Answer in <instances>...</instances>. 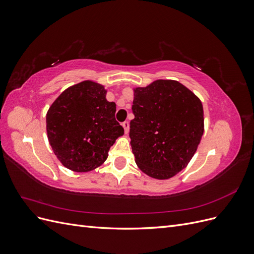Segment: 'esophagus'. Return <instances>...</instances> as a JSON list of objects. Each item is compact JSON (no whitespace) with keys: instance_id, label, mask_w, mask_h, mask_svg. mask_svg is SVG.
I'll return each instance as SVG.
<instances>
[{"instance_id":"34e87169","label":"esophagus","mask_w":254,"mask_h":254,"mask_svg":"<svg viewBox=\"0 0 254 254\" xmlns=\"http://www.w3.org/2000/svg\"><path fill=\"white\" fill-rule=\"evenodd\" d=\"M122 126H123V128H124V130H125V133H128V131H129V123L128 122L122 123Z\"/></svg>"}]
</instances>
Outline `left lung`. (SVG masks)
Segmentation results:
<instances>
[{
	"instance_id": "8db88e82",
	"label": "left lung",
	"mask_w": 254,
	"mask_h": 254,
	"mask_svg": "<svg viewBox=\"0 0 254 254\" xmlns=\"http://www.w3.org/2000/svg\"><path fill=\"white\" fill-rule=\"evenodd\" d=\"M129 136L135 163L155 179H170L186 168L203 134L202 104L176 80L159 79L133 89Z\"/></svg>"
}]
</instances>
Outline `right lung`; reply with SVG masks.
I'll return each mask as SVG.
<instances>
[{"mask_svg":"<svg viewBox=\"0 0 254 254\" xmlns=\"http://www.w3.org/2000/svg\"><path fill=\"white\" fill-rule=\"evenodd\" d=\"M107 90L92 80L67 88L47 113V132L53 151L64 166L86 173L101 166L124 128L115 120L117 105Z\"/></svg>","mask_w":254,"mask_h":254,"instance_id":"right-lung-1","label":"right lung"}]
</instances>
